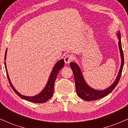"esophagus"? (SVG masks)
I'll return each mask as SVG.
<instances>
[{
  "mask_svg": "<svg viewBox=\"0 0 128 128\" xmlns=\"http://www.w3.org/2000/svg\"><path fill=\"white\" fill-rule=\"evenodd\" d=\"M73 59V56L71 55H67L64 58V62L66 64H68L72 61V60Z\"/></svg>",
  "mask_w": 128,
  "mask_h": 128,
  "instance_id": "obj_1",
  "label": "esophagus"
}]
</instances>
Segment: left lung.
<instances>
[{"label": "left lung", "mask_w": 128, "mask_h": 128, "mask_svg": "<svg viewBox=\"0 0 128 128\" xmlns=\"http://www.w3.org/2000/svg\"><path fill=\"white\" fill-rule=\"evenodd\" d=\"M117 36L118 38V48H119L120 56H121V66H120L119 72H118V75L116 78L115 81L106 89L104 90H97L90 87L85 81L82 73L80 71V69L78 65L74 62H71L70 64V66L72 70H73V74H74L76 93H77L78 96L81 99L86 101H92L104 98V97L109 94L119 82L122 75V72L123 65H124V56H123V50L122 48L120 34L119 32H118L117 33Z\"/></svg>", "instance_id": "1"}]
</instances>
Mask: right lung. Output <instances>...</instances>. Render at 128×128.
I'll return each mask as SVG.
<instances>
[{
  "label": "right lung",
  "instance_id": "1",
  "mask_svg": "<svg viewBox=\"0 0 128 128\" xmlns=\"http://www.w3.org/2000/svg\"><path fill=\"white\" fill-rule=\"evenodd\" d=\"M6 52H7V49L6 50L5 52V61L6 60ZM64 66V60L62 59L60 60L59 61H58L55 64V66L54 67V68L52 69V72L50 73V75L49 76V80H48V83H47L46 86L44 87L42 90L38 94L34 96H23V95L21 94L20 93L17 92L16 90L14 88V87L12 85V83L11 82V80H10V77H9L8 72H7V68L6 66V62H5V70L6 72L7 77H8V79L9 80V82H10V86L13 90L14 91V92L17 94L19 97L22 98V99L26 100L29 101V102H34V103H44L46 102L48 100L50 99L53 96V94H54V84H55V79L56 78V76L58 75V73H59L60 70Z\"/></svg>",
  "mask_w": 128,
  "mask_h": 128
}]
</instances>
